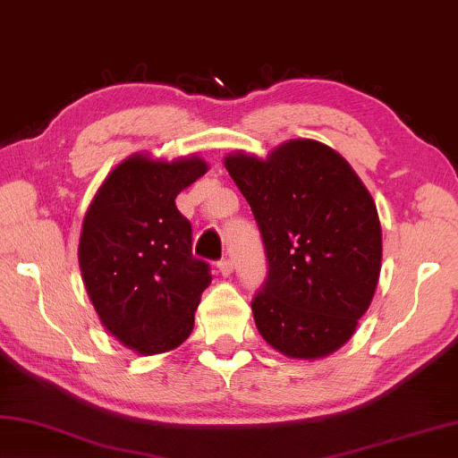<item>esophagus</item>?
<instances>
[{"instance_id": "esophagus-1", "label": "esophagus", "mask_w": 458, "mask_h": 458, "mask_svg": "<svg viewBox=\"0 0 458 458\" xmlns=\"http://www.w3.org/2000/svg\"><path fill=\"white\" fill-rule=\"evenodd\" d=\"M216 269H219L221 276L227 277V276L233 274V261H231V259H221L219 263H216Z\"/></svg>"}]
</instances>
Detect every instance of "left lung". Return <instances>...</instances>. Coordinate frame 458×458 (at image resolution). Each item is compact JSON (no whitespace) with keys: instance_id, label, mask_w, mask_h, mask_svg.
Listing matches in <instances>:
<instances>
[{"instance_id":"obj_1","label":"left lung","mask_w":458,"mask_h":458,"mask_svg":"<svg viewBox=\"0 0 458 458\" xmlns=\"http://www.w3.org/2000/svg\"><path fill=\"white\" fill-rule=\"evenodd\" d=\"M223 163L267 253V279L251 301L261 338L293 360L334 354L378 285L382 229L372 195L340 152L311 139L287 140L266 158L235 150Z\"/></svg>"}]
</instances>
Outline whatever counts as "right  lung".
<instances>
[{
    "instance_id": "1",
    "label": "right lung",
    "mask_w": 458,
    "mask_h": 458,
    "mask_svg": "<svg viewBox=\"0 0 458 458\" xmlns=\"http://www.w3.org/2000/svg\"><path fill=\"white\" fill-rule=\"evenodd\" d=\"M199 155L136 152L114 166L84 215L82 282L106 332L140 356L179 348L211 276L192 258L191 223L176 195L207 173Z\"/></svg>"
}]
</instances>
